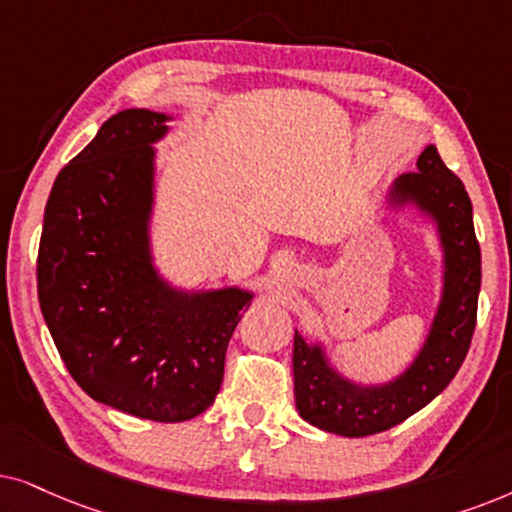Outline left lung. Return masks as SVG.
<instances>
[{
  "mask_svg": "<svg viewBox=\"0 0 512 512\" xmlns=\"http://www.w3.org/2000/svg\"><path fill=\"white\" fill-rule=\"evenodd\" d=\"M417 168L393 182L391 203H417L438 224L445 250V288L433 327L410 370L381 386H358L339 377L327 365L323 349L309 346L295 332V403L302 419L320 431L344 438L388 431L445 391L466 360L478 320L482 281L473 206L463 182L442 163L433 145L421 152Z\"/></svg>",
  "mask_w": 512,
  "mask_h": 512,
  "instance_id": "8db88e82",
  "label": "left lung"
}]
</instances>
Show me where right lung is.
I'll return each mask as SVG.
<instances>
[{
	"label": "right lung",
	"mask_w": 512,
	"mask_h": 512,
	"mask_svg": "<svg viewBox=\"0 0 512 512\" xmlns=\"http://www.w3.org/2000/svg\"><path fill=\"white\" fill-rule=\"evenodd\" d=\"M168 117L124 109L53 182L37 257L44 320L72 379L102 405L152 421L215 403L252 292H182L149 252L154 142Z\"/></svg>",
	"instance_id": "1"
}]
</instances>
